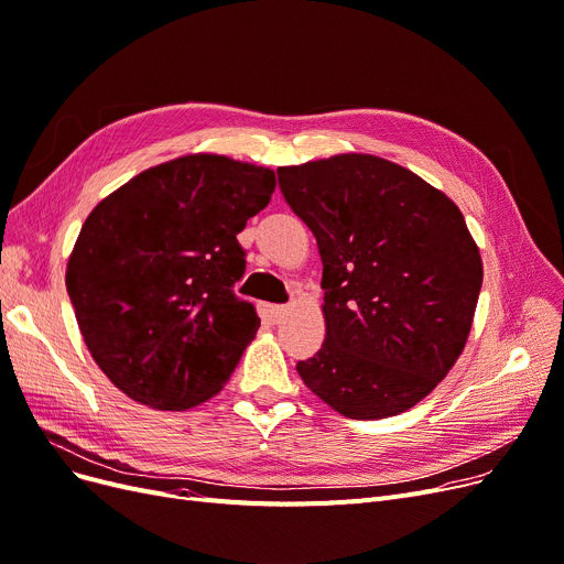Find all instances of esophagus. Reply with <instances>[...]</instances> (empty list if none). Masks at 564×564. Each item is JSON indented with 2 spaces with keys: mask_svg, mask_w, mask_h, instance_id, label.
Returning <instances> with one entry per match:
<instances>
[{
  "mask_svg": "<svg viewBox=\"0 0 564 564\" xmlns=\"http://www.w3.org/2000/svg\"><path fill=\"white\" fill-rule=\"evenodd\" d=\"M288 306H269V317H272V321L274 323H281L283 321V317L288 315Z\"/></svg>",
  "mask_w": 564,
  "mask_h": 564,
  "instance_id": "esophagus-1",
  "label": "esophagus"
}]
</instances>
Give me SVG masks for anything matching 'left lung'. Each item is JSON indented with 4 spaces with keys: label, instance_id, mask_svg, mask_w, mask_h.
Instances as JSON below:
<instances>
[{
    "label": "left lung",
    "instance_id": "8db88e82",
    "mask_svg": "<svg viewBox=\"0 0 564 564\" xmlns=\"http://www.w3.org/2000/svg\"><path fill=\"white\" fill-rule=\"evenodd\" d=\"M276 173L323 260L327 334L297 364L304 384L348 420L417 405L463 352L481 290V256L460 209L371 154Z\"/></svg>",
    "mask_w": 564,
    "mask_h": 564
}]
</instances>
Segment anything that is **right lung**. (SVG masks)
Segmentation results:
<instances>
[{"mask_svg":"<svg viewBox=\"0 0 564 564\" xmlns=\"http://www.w3.org/2000/svg\"><path fill=\"white\" fill-rule=\"evenodd\" d=\"M276 188L274 170L218 154L154 165L91 209L66 290L99 369L154 410H186L224 389L260 317L232 285L237 235Z\"/></svg>","mask_w":564,"mask_h":564,"instance_id":"1","label":"right lung"}]
</instances>
